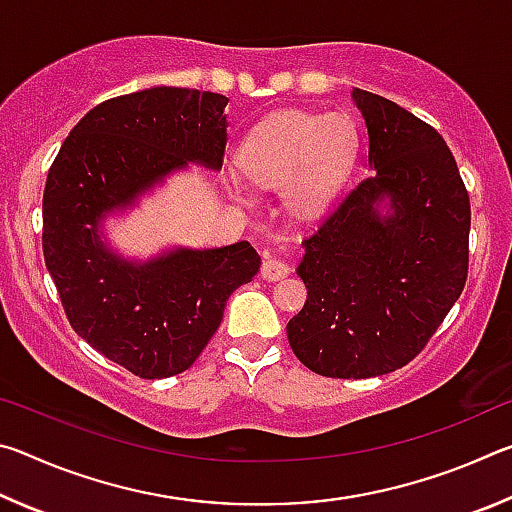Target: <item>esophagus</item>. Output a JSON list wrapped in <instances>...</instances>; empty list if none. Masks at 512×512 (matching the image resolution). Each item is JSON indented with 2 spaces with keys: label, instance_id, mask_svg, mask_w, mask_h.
I'll return each mask as SVG.
<instances>
[{
  "label": "esophagus",
  "instance_id": "obj_1",
  "mask_svg": "<svg viewBox=\"0 0 512 512\" xmlns=\"http://www.w3.org/2000/svg\"><path fill=\"white\" fill-rule=\"evenodd\" d=\"M289 275V266L282 262V259H275V257H268L266 262L262 264V277L268 282H277L282 280V277Z\"/></svg>",
  "mask_w": 512,
  "mask_h": 512
}]
</instances>
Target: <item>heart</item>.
<instances>
[{
    "label": "heart",
    "mask_w": 512,
    "mask_h": 512,
    "mask_svg": "<svg viewBox=\"0 0 512 512\" xmlns=\"http://www.w3.org/2000/svg\"><path fill=\"white\" fill-rule=\"evenodd\" d=\"M357 146V131L345 115L275 112L241 142L239 169L259 187H284L289 212L311 219L341 192L357 160ZM223 183L232 196L250 203L239 171H225Z\"/></svg>",
    "instance_id": "heart-1"
}]
</instances>
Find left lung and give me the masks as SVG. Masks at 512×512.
Wrapping results in <instances>:
<instances>
[{"instance_id": "1", "label": "left lung", "mask_w": 512, "mask_h": 512, "mask_svg": "<svg viewBox=\"0 0 512 512\" xmlns=\"http://www.w3.org/2000/svg\"><path fill=\"white\" fill-rule=\"evenodd\" d=\"M352 101L372 176L302 244L307 302L287 336L318 375L366 379L406 366L461 296L470 196L436 128L379 94Z\"/></svg>"}]
</instances>
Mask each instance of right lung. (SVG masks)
Listing matches in <instances>:
<instances>
[{
  "instance_id": "1",
  "label": "right lung",
  "mask_w": 512,
  "mask_h": 512,
  "mask_svg": "<svg viewBox=\"0 0 512 512\" xmlns=\"http://www.w3.org/2000/svg\"><path fill=\"white\" fill-rule=\"evenodd\" d=\"M228 97L151 88L94 106L51 164L42 196V253L69 325L142 379L187 370L219 329L230 293L259 271L248 241L124 257L103 232L192 164L219 171Z\"/></svg>"
}]
</instances>
